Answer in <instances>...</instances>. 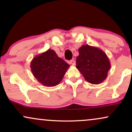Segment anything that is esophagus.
I'll use <instances>...</instances> for the list:
<instances>
[{
  "label": "esophagus",
  "instance_id": "1",
  "mask_svg": "<svg viewBox=\"0 0 132 132\" xmlns=\"http://www.w3.org/2000/svg\"><path fill=\"white\" fill-rule=\"evenodd\" d=\"M70 63L72 65V66H75V65L76 64V61L74 60H72L70 61Z\"/></svg>",
  "mask_w": 132,
  "mask_h": 132
}]
</instances>
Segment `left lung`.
<instances>
[{
	"label": "left lung",
	"instance_id": "left-lung-1",
	"mask_svg": "<svg viewBox=\"0 0 132 132\" xmlns=\"http://www.w3.org/2000/svg\"><path fill=\"white\" fill-rule=\"evenodd\" d=\"M76 68L88 82L99 84L107 78L110 69L109 57L97 47L84 45L79 48Z\"/></svg>",
	"mask_w": 132,
	"mask_h": 132
}]
</instances>
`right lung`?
Wrapping results in <instances>:
<instances>
[{
  "instance_id": "right-lung-1",
  "label": "right lung",
  "mask_w": 132,
  "mask_h": 132,
  "mask_svg": "<svg viewBox=\"0 0 132 132\" xmlns=\"http://www.w3.org/2000/svg\"><path fill=\"white\" fill-rule=\"evenodd\" d=\"M69 66L51 49L35 56L30 64L35 78L47 87H53L60 84Z\"/></svg>"
}]
</instances>
